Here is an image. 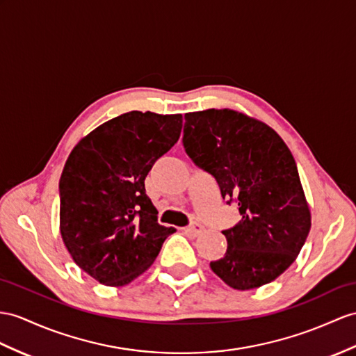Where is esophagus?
<instances>
[{
	"instance_id": "obj_1",
	"label": "esophagus",
	"mask_w": 356,
	"mask_h": 356,
	"mask_svg": "<svg viewBox=\"0 0 356 356\" xmlns=\"http://www.w3.org/2000/svg\"><path fill=\"white\" fill-rule=\"evenodd\" d=\"M184 231H186L187 234H190V236L196 237V236H199V234H201V232L204 231V227H202L201 223H192V225H190V227L184 228Z\"/></svg>"
}]
</instances>
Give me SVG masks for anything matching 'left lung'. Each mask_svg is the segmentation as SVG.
<instances>
[{
  "mask_svg": "<svg viewBox=\"0 0 356 356\" xmlns=\"http://www.w3.org/2000/svg\"><path fill=\"white\" fill-rule=\"evenodd\" d=\"M183 145L196 166L218 181L241 219L222 231L228 248L211 270L236 290L275 281L305 243L311 213L296 161L261 120L222 108L186 113Z\"/></svg>",
  "mask_w": 356,
  "mask_h": 356,
  "instance_id": "obj_1",
  "label": "left lung"
}]
</instances>
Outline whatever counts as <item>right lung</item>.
<instances>
[{
	"instance_id": "right-lung-1",
	"label": "right lung",
	"mask_w": 356,
	"mask_h": 356,
	"mask_svg": "<svg viewBox=\"0 0 356 356\" xmlns=\"http://www.w3.org/2000/svg\"><path fill=\"white\" fill-rule=\"evenodd\" d=\"M181 128V115L129 111L95 128L69 154L58 183L60 234L76 266L98 282L134 281L175 232L157 222L145 178Z\"/></svg>"
}]
</instances>
